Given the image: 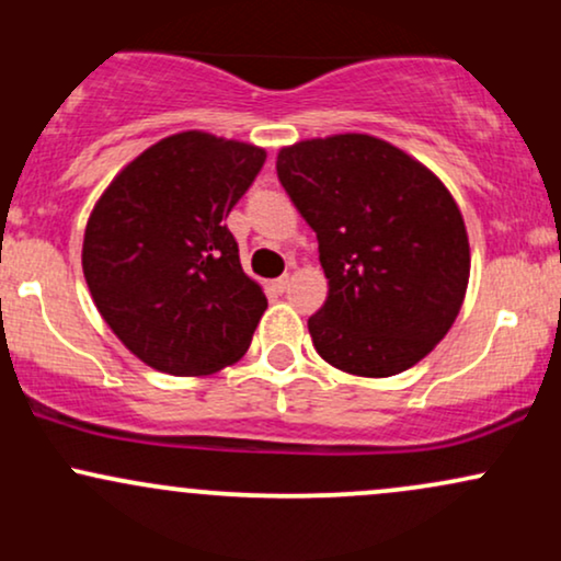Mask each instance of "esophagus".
I'll return each instance as SVG.
<instances>
[{
  "label": "esophagus",
  "mask_w": 561,
  "mask_h": 561,
  "mask_svg": "<svg viewBox=\"0 0 561 561\" xmlns=\"http://www.w3.org/2000/svg\"><path fill=\"white\" fill-rule=\"evenodd\" d=\"M287 287H289V274H282L279 279H274V289H276V293H285Z\"/></svg>",
  "instance_id": "esophagus-1"
}]
</instances>
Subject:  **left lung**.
<instances>
[{
    "label": "left lung",
    "mask_w": 561,
    "mask_h": 561,
    "mask_svg": "<svg viewBox=\"0 0 561 561\" xmlns=\"http://www.w3.org/2000/svg\"><path fill=\"white\" fill-rule=\"evenodd\" d=\"M276 173L317 231L330 279L308 319L319 356L358 377L422 362L459 317L469 282L465 218L440 179L369 134L282 147Z\"/></svg>",
    "instance_id": "8db88e82"
}]
</instances>
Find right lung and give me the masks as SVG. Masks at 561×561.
<instances>
[{"mask_svg": "<svg viewBox=\"0 0 561 561\" xmlns=\"http://www.w3.org/2000/svg\"><path fill=\"white\" fill-rule=\"evenodd\" d=\"M266 152L205 131L160 139L96 199L81 266L96 311L134 356L176 377L240 362L266 311L224 218Z\"/></svg>", "mask_w": 561, "mask_h": 561, "instance_id": "add662e5", "label": "right lung"}]
</instances>
